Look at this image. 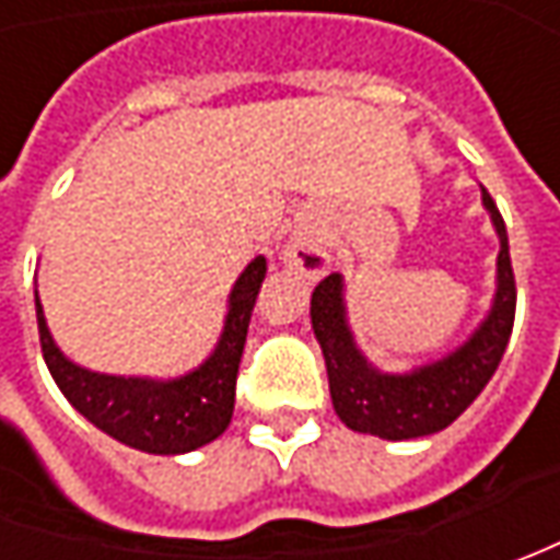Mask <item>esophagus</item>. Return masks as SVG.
<instances>
[{
  "instance_id": "esophagus-1",
  "label": "esophagus",
  "mask_w": 560,
  "mask_h": 560,
  "mask_svg": "<svg viewBox=\"0 0 560 560\" xmlns=\"http://www.w3.org/2000/svg\"><path fill=\"white\" fill-rule=\"evenodd\" d=\"M283 261L290 268L302 270L305 277H320L324 270L330 268V255H327V246L324 240L312 233V230H299L292 236L287 248H283Z\"/></svg>"
}]
</instances>
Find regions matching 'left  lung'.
I'll return each mask as SVG.
<instances>
[{
  "label": "left lung",
  "mask_w": 560,
  "mask_h": 560,
  "mask_svg": "<svg viewBox=\"0 0 560 560\" xmlns=\"http://www.w3.org/2000/svg\"><path fill=\"white\" fill-rule=\"evenodd\" d=\"M483 208L499 233V261H495V299L483 324L470 339L440 361L420 364L405 374L376 371L355 346V336L346 320L342 277H324L312 292V327L330 376V398L339 420L380 440H418L440 433L455 418H462L467 405L483 393L499 361L505 355L517 287L508 255V230L492 196L483 189Z\"/></svg>",
  "instance_id": "obj_1"
}]
</instances>
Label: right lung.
Masks as SVG:
<instances>
[{
	"mask_svg": "<svg viewBox=\"0 0 560 560\" xmlns=\"http://www.w3.org/2000/svg\"><path fill=\"white\" fill-rule=\"evenodd\" d=\"M265 273V255L248 261L230 292L224 330L214 352L189 374L171 380L96 374L74 364L55 346L36 295V324L46 368L77 411L124 445L149 455H184L202 448L218 440L233 418L240 358Z\"/></svg>",
	"mask_w": 560,
	"mask_h": 560,
	"instance_id": "right-lung-1",
	"label": "right lung"
}]
</instances>
